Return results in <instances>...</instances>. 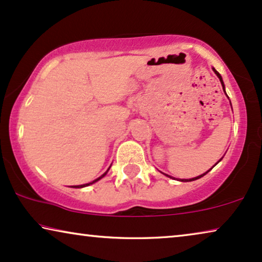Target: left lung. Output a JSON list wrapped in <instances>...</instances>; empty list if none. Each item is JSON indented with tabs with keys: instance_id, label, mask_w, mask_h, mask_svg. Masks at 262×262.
Returning <instances> with one entry per match:
<instances>
[{
	"instance_id": "obj_1",
	"label": "left lung",
	"mask_w": 262,
	"mask_h": 262,
	"mask_svg": "<svg viewBox=\"0 0 262 262\" xmlns=\"http://www.w3.org/2000/svg\"><path fill=\"white\" fill-rule=\"evenodd\" d=\"M213 71H214V74H216L217 75V76H218V78H220V81H221V83H222V87H223V91H224V83H223V80H222V76H221V75H220V73H218V71L216 70V69H213ZM224 93H225V91H224ZM225 94H227V93H225ZM222 160V159H221ZM220 160V161H221ZM220 161H218V162H220ZM217 162V163H218ZM216 163V164H217ZM216 164H214V166H216ZM213 166V167H214ZM212 167V168H213ZM212 168H211V169H212ZM210 169V170H211ZM210 170H207L206 171V173H204V174H202V175H199V177H196V178H193V179H180V181H182V182H187V181H194V180H196V179H200V178H203L204 177V175H206L207 173H209V171ZM167 177H169V175H167ZM169 178H171V177H169Z\"/></svg>"
}]
</instances>
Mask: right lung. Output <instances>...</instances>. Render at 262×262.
Returning <instances> with one entry per match:
<instances>
[{"label":"right lung","mask_w":262,"mask_h":262,"mask_svg":"<svg viewBox=\"0 0 262 262\" xmlns=\"http://www.w3.org/2000/svg\"><path fill=\"white\" fill-rule=\"evenodd\" d=\"M110 170V168H108V169H107V171H108ZM107 171H106V173H103L102 175H101V177H100V178H98V179H95V180L94 181H93V182H89V184H84V185H78V186H73V187H75V188H82V187H85V186H89V185H92V184H94V182H96V181H99L100 180V179H102L103 177H105V175L107 174Z\"/></svg>","instance_id":"1"}]
</instances>
